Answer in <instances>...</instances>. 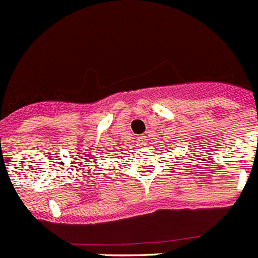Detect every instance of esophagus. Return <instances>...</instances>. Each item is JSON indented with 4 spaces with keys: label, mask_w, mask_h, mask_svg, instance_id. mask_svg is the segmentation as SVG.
<instances>
[{
    "label": "esophagus",
    "mask_w": 258,
    "mask_h": 258,
    "mask_svg": "<svg viewBox=\"0 0 258 258\" xmlns=\"http://www.w3.org/2000/svg\"><path fill=\"white\" fill-rule=\"evenodd\" d=\"M136 145H137V146H146V145H148V140H146L145 136H138V137L136 138Z\"/></svg>",
    "instance_id": "1"
}]
</instances>
